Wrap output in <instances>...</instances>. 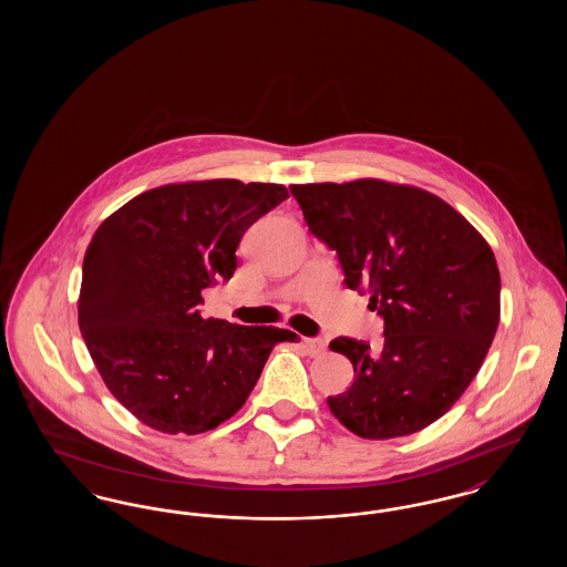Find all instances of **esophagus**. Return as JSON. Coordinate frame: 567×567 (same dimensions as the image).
<instances>
[{
	"label": "esophagus",
	"instance_id": "esophagus-1",
	"mask_svg": "<svg viewBox=\"0 0 567 567\" xmlns=\"http://www.w3.org/2000/svg\"><path fill=\"white\" fill-rule=\"evenodd\" d=\"M303 349L310 357H321L327 351V342L321 338H306L303 340Z\"/></svg>",
	"mask_w": 567,
	"mask_h": 567
}]
</instances>
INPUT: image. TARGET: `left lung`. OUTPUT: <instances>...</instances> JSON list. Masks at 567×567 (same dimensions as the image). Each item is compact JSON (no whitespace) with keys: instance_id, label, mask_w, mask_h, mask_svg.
Masks as SVG:
<instances>
[{"instance_id":"8db88e82","label":"left lung","mask_w":567,"mask_h":567,"mask_svg":"<svg viewBox=\"0 0 567 567\" xmlns=\"http://www.w3.org/2000/svg\"><path fill=\"white\" fill-rule=\"evenodd\" d=\"M310 231L338 252L344 282L370 296L384 344L336 338L351 359L333 416L368 440L421 432L478 374L499 324V270L485 238L430 190L361 178L289 187Z\"/></svg>"}]
</instances>
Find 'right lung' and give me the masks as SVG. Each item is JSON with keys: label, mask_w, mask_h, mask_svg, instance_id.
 I'll use <instances>...</instances> for the list:
<instances>
[{"label": "right lung", "mask_w": 567, "mask_h": 567, "mask_svg": "<svg viewBox=\"0 0 567 567\" xmlns=\"http://www.w3.org/2000/svg\"><path fill=\"white\" fill-rule=\"evenodd\" d=\"M289 197L231 178L163 185L110 215L82 264L79 324L110 393L163 433L234 416L278 342L297 333L204 319L202 291L238 268L244 231Z\"/></svg>", "instance_id": "1"}]
</instances>
